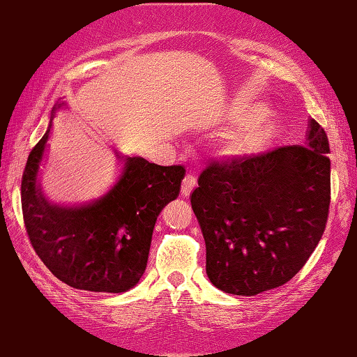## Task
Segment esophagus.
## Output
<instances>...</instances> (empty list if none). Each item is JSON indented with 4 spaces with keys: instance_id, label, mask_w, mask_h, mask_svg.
I'll return each mask as SVG.
<instances>
[{
    "instance_id": "34e87169",
    "label": "esophagus",
    "mask_w": 357,
    "mask_h": 357,
    "mask_svg": "<svg viewBox=\"0 0 357 357\" xmlns=\"http://www.w3.org/2000/svg\"><path fill=\"white\" fill-rule=\"evenodd\" d=\"M197 188V178L194 174H185L183 179V188H181V194L184 197L190 195V192Z\"/></svg>"
}]
</instances>
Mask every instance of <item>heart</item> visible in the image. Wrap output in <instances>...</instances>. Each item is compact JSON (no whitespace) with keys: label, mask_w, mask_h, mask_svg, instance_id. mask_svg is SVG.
<instances>
[{"label":"heart","mask_w":357,"mask_h":357,"mask_svg":"<svg viewBox=\"0 0 357 357\" xmlns=\"http://www.w3.org/2000/svg\"><path fill=\"white\" fill-rule=\"evenodd\" d=\"M264 110V101L252 95H238L230 101L224 117L235 127L225 135L219 148L220 155L231 162H241L265 151L278 130V119Z\"/></svg>","instance_id":"obj_1"}]
</instances>
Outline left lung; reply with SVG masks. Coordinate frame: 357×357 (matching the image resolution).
<instances>
[{"instance_id": "8db88e82", "label": "left lung", "mask_w": 357, "mask_h": 357, "mask_svg": "<svg viewBox=\"0 0 357 357\" xmlns=\"http://www.w3.org/2000/svg\"><path fill=\"white\" fill-rule=\"evenodd\" d=\"M329 152L324 128L311 119L307 146L208 163L190 203L218 289L256 296L286 284L307 264L329 218Z\"/></svg>"}]
</instances>
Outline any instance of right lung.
I'll return each mask as SVG.
<instances>
[{
    "mask_svg": "<svg viewBox=\"0 0 357 357\" xmlns=\"http://www.w3.org/2000/svg\"><path fill=\"white\" fill-rule=\"evenodd\" d=\"M49 132L31 149L22 176V214L33 250L68 286L126 292L144 273L157 216L179 195L185 168L128 157L101 200L81 208L52 205L36 188Z\"/></svg>",
    "mask_w": 357,
    "mask_h": 357,
    "instance_id": "1",
    "label": "right lung"
}]
</instances>
